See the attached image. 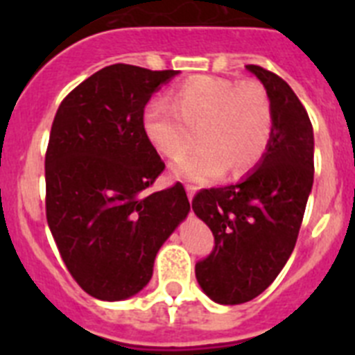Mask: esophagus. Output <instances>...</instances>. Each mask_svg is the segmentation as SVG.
Here are the masks:
<instances>
[{"label":"esophagus","instance_id":"1","mask_svg":"<svg viewBox=\"0 0 355 355\" xmlns=\"http://www.w3.org/2000/svg\"><path fill=\"white\" fill-rule=\"evenodd\" d=\"M187 193H188V199L192 200L193 199V196H196V192H197V187H193V184H187Z\"/></svg>","mask_w":355,"mask_h":355}]
</instances>
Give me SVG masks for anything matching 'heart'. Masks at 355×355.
<instances>
[{
    "instance_id": "heart-1",
    "label": "heart",
    "mask_w": 355,
    "mask_h": 355,
    "mask_svg": "<svg viewBox=\"0 0 355 355\" xmlns=\"http://www.w3.org/2000/svg\"><path fill=\"white\" fill-rule=\"evenodd\" d=\"M172 106L147 103L142 130L149 144L165 158L178 159L193 144L190 131H199L197 155L175 165L184 180H215L249 172L261 162L274 128L270 97L258 81L222 76H193L172 90Z\"/></svg>"
}]
</instances>
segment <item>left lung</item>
<instances>
[{"label":"left lung","mask_w":355,"mask_h":355,"mask_svg":"<svg viewBox=\"0 0 355 355\" xmlns=\"http://www.w3.org/2000/svg\"><path fill=\"white\" fill-rule=\"evenodd\" d=\"M270 97L274 128L258 168L222 188H202L192 208L215 236L211 254L196 263L209 299L233 306L274 283L299 236L315 175V140L306 108L290 85L259 65H247Z\"/></svg>","instance_id":"1"}]
</instances>
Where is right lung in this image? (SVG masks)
<instances>
[{
    "instance_id": "right-lung-1",
    "label": "right lung",
    "mask_w": 355,
    "mask_h": 355,
    "mask_svg": "<svg viewBox=\"0 0 355 355\" xmlns=\"http://www.w3.org/2000/svg\"><path fill=\"white\" fill-rule=\"evenodd\" d=\"M175 74L108 65L56 110L44 162L46 216L67 270L99 300L139 293L190 211L181 183L147 193L165 163L144 135L142 114Z\"/></svg>"
}]
</instances>
